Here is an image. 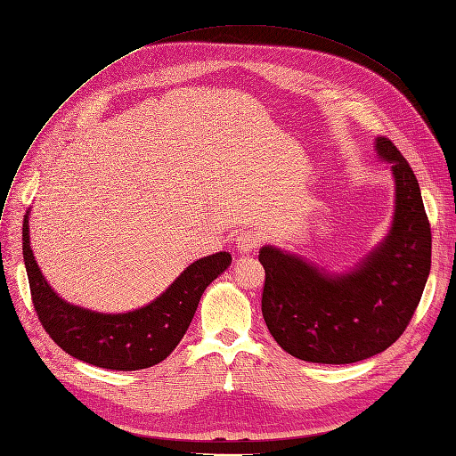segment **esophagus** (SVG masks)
Segmentation results:
<instances>
[{"label": "esophagus", "instance_id": "1", "mask_svg": "<svg viewBox=\"0 0 456 456\" xmlns=\"http://www.w3.org/2000/svg\"><path fill=\"white\" fill-rule=\"evenodd\" d=\"M258 243H260V238L256 233L245 232L235 238V250H238L240 255H248L250 250H255L258 247Z\"/></svg>", "mask_w": 456, "mask_h": 456}]
</instances>
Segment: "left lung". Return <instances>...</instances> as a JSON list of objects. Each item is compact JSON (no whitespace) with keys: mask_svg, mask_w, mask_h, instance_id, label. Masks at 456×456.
Wrapping results in <instances>:
<instances>
[{"mask_svg":"<svg viewBox=\"0 0 456 456\" xmlns=\"http://www.w3.org/2000/svg\"><path fill=\"white\" fill-rule=\"evenodd\" d=\"M378 159L395 177V215L385 238L347 272H330L273 245L262 315L289 354L317 364H353L388 349L410 324L430 273L432 233L413 169L387 137Z\"/></svg>","mask_w":456,"mask_h":456,"instance_id":"1","label":"left lung"}]
</instances>
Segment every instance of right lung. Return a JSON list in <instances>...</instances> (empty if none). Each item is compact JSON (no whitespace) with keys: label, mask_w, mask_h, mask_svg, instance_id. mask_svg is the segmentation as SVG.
Returning a JSON list of instances; mask_svg holds the SVG:
<instances>
[{"label":"right lung","mask_w":456,"mask_h":456,"mask_svg":"<svg viewBox=\"0 0 456 456\" xmlns=\"http://www.w3.org/2000/svg\"><path fill=\"white\" fill-rule=\"evenodd\" d=\"M22 253L31 300L49 336L73 358L118 371L145 370L169 356L191 326L203 290L232 264L224 250L200 258L151 304L102 313L69 304L45 279L29 245V211L22 224Z\"/></svg>","instance_id":"right-lung-1"}]
</instances>
